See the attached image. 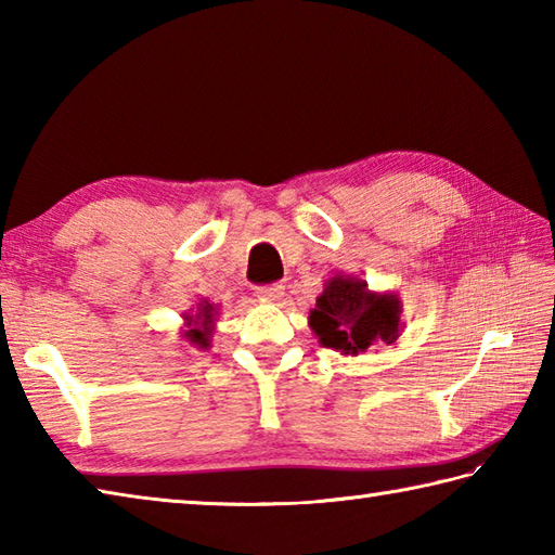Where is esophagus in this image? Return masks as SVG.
<instances>
[{
  "label": "esophagus",
  "instance_id": "obj_1",
  "mask_svg": "<svg viewBox=\"0 0 555 555\" xmlns=\"http://www.w3.org/2000/svg\"><path fill=\"white\" fill-rule=\"evenodd\" d=\"M257 298L259 300H281V298H284V286H281V284L259 286L257 288Z\"/></svg>",
  "mask_w": 555,
  "mask_h": 555
}]
</instances>
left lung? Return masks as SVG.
I'll list each match as a JSON object with an SVG mask.
<instances>
[{"label":"left lung","mask_w":555,"mask_h":555,"mask_svg":"<svg viewBox=\"0 0 555 555\" xmlns=\"http://www.w3.org/2000/svg\"><path fill=\"white\" fill-rule=\"evenodd\" d=\"M400 312L393 293H372L367 281L332 276L310 312V328L324 348H334L340 356H358L374 344H396Z\"/></svg>","instance_id":"left-lung-1"}]
</instances>
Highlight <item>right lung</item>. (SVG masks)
I'll list each match as a JSON object with an SVG mask.
<instances>
[{
	"mask_svg": "<svg viewBox=\"0 0 555 555\" xmlns=\"http://www.w3.org/2000/svg\"><path fill=\"white\" fill-rule=\"evenodd\" d=\"M188 332L183 334L193 346L197 348H209V336H211V322H215V308L207 300L199 302L197 314H185Z\"/></svg>",
	"mask_w": 555,
	"mask_h": 555,
	"instance_id": "obj_1",
	"label": "right lung"
}]
</instances>
